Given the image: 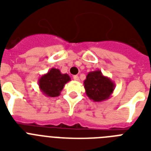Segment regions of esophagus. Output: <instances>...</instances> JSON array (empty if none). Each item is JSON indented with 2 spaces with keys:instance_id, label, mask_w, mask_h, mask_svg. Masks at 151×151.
Listing matches in <instances>:
<instances>
[{
  "instance_id": "34e87169",
  "label": "esophagus",
  "mask_w": 151,
  "mask_h": 151,
  "mask_svg": "<svg viewBox=\"0 0 151 151\" xmlns=\"http://www.w3.org/2000/svg\"><path fill=\"white\" fill-rule=\"evenodd\" d=\"M73 80L76 81H80V78H79V77H78V75H74L73 77Z\"/></svg>"
}]
</instances>
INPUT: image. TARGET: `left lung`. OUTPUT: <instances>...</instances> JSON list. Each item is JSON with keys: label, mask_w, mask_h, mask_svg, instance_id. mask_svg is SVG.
Segmentation results:
<instances>
[{"label": "left lung", "mask_w": 151, "mask_h": 151, "mask_svg": "<svg viewBox=\"0 0 151 151\" xmlns=\"http://www.w3.org/2000/svg\"><path fill=\"white\" fill-rule=\"evenodd\" d=\"M84 87L88 97L94 102H102L110 99L115 88V84L106 77L101 70L91 71L84 81Z\"/></svg>", "instance_id": "left-lung-1"}]
</instances>
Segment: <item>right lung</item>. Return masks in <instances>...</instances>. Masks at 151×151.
I'll return each mask as SVG.
<instances>
[{
    "instance_id": "1",
    "label": "right lung",
    "mask_w": 151,
    "mask_h": 151,
    "mask_svg": "<svg viewBox=\"0 0 151 151\" xmlns=\"http://www.w3.org/2000/svg\"><path fill=\"white\" fill-rule=\"evenodd\" d=\"M70 81V78L67 73H62L59 69L52 68L38 79L39 88L45 96H59L65 85Z\"/></svg>"
}]
</instances>
